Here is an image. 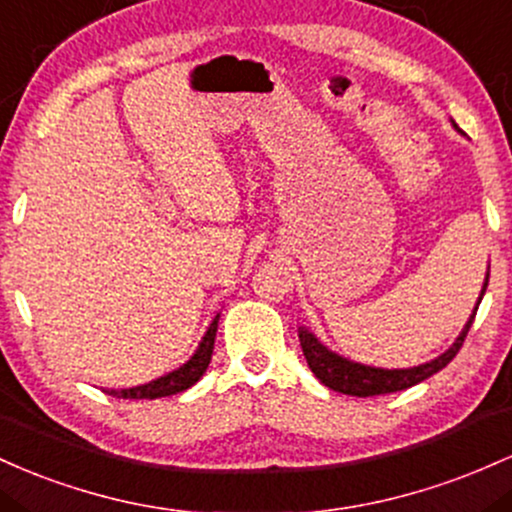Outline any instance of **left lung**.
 Returning <instances> with one entry per match:
<instances>
[{
    "mask_svg": "<svg viewBox=\"0 0 512 512\" xmlns=\"http://www.w3.org/2000/svg\"><path fill=\"white\" fill-rule=\"evenodd\" d=\"M486 285H488V278L484 283V290H481V297H484ZM481 297H479V304H481ZM476 309L479 307H474L472 319L467 321V326H464L462 333H459L457 341L452 343L450 350H445L440 358L430 360V363H426V365L409 367V370H382V367H367V365L350 363V360L341 358V355L326 350L307 329H300V346H302L304 358H307L309 370L317 375V380L321 384H326V387L333 389V392L350 394V396L392 394V392H401V389H409V387H413V384L428 380L430 375H435V372H440L442 367L450 365V360L459 353L464 338H467L469 329H472Z\"/></svg>",
    "mask_w": 512,
    "mask_h": 512,
    "instance_id": "left-lung-1",
    "label": "left lung"
}]
</instances>
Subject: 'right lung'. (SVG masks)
Segmentation results:
<instances>
[{
    "instance_id": "right-lung-1",
    "label": "right lung",
    "mask_w": 512,
    "mask_h": 512,
    "mask_svg": "<svg viewBox=\"0 0 512 512\" xmlns=\"http://www.w3.org/2000/svg\"><path fill=\"white\" fill-rule=\"evenodd\" d=\"M217 319L210 324L208 333L203 336V343H200L198 350L186 365L179 367V370L169 372L166 377H159V380L142 384V387H132V389H111L108 394L118 396V399H159V396H171L179 394L183 389L193 387L200 377L205 375L208 370L210 358H212V348H215V333H217Z\"/></svg>"
}]
</instances>
